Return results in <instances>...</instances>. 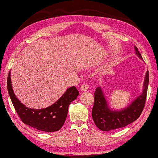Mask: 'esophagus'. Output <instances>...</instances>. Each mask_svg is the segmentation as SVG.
<instances>
[{"instance_id":"1","label":"esophagus","mask_w":158,"mask_h":158,"mask_svg":"<svg viewBox=\"0 0 158 158\" xmlns=\"http://www.w3.org/2000/svg\"><path fill=\"white\" fill-rule=\"evenodd\" d=\"M89 89V86L87 85H82L80 87V90L82 91H87Z\"/></svg>"}]
</instances>
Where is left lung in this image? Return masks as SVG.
Returning <instances> with one entry per match:
<instances>
[{
    "label": "left lung",
    "mask_w": 158,
    "mask_h": 158,
    "mask_svg": "<svg viewBox=\"0 0 158 158\" xmlns=\"http://www.w3.org/2000/svg\"><path fill=\"white\" fill-rule=\"evenodd\" d=\"M135 54L142 59L138 49L135 47ZM149 82L148 71L145 75L143 91L136 99L125 109L120 111H113L108 106L101 87L96 88L94 93V104L92 109V118L98 129L107 131L120 129L132 123L141 115L147 99V89Z\"/></svg>",
    "instance_id": "8db88e82"
}]
</instances>
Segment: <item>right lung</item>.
Instances as JSON below:
<instances>
[{"mask_svg":"<svg viewBox=\"0 0 158 158\" xmlns=\"http://www.w3.org/2000/svg\"><path fill=\"white\" fill-rule=\"evenodd\" d=\"M7 90L15 110L23 123L45 132H54L61 129L66 120L69 105L79 94L76 87H71L67 89L54 104L47 108H28L15 96L11 86L10 71L7 77Z\"/></svg>","mask_w":158,"mask_h":158,"instance_id":"right-lung-1","label":"right lung"}]
</instances>
